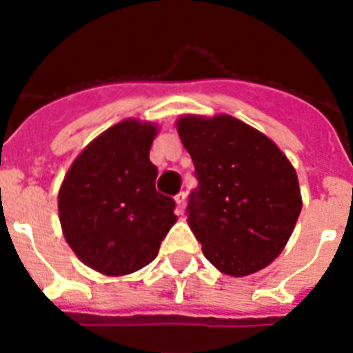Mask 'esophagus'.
Wrapping results in <instances>:
<instances>
[{
  "instance_id": "obj_1",
  "label": "esophagus",
  "mask_w": 353,
  "mask_h": 353,
  "mask_svg": "<svg viewBox=\"0 0 353 353\" xmlns=\"http://www.w3.org/2000/svg\"><path fill=\"white\" fill-rule=\"evenodd\" d=\"M174 199H176L177 210H179V212H183V210H185V199H187V194H185V192H179Z\"/></svg>"
}]
</instances>
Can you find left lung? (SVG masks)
I'll return each mask as SVG.
<instances>
[{"label":"left lung","instance_id":"left-lung-1","mask_svg":"<svg viewBox=\"0 0 353 353\" xmlns=\"http://www.w3.org/2000/svg\"><path fill=\"white\" fill-rule=\"evenodd\" d=\"M177 133L198 188L188 227L205 258L229 276L268 268L290 240L302 209L299 177L276 144L231 115H183Z\"/></svg>","mask_w":353,"mask_h":353}]
</instances>
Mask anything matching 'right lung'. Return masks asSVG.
<instances>
[{"mask_svg": "<svg viewBox=\"0 0 353 353\" xmlns=\"http://www.w3.org/2000/svg\"><path fill=\"white\" fill-rule=\"evenodd\" d=\"M157 130L137 119L108 128L73 161L58 192L63 238L108 276L148 265L177 220L174 199L155 190L150 148Z\"/></svg>", "mask_w": 353, "mask_h": 353, "instance_id": "obj_1", "label": "right lung"}]
</instances>
